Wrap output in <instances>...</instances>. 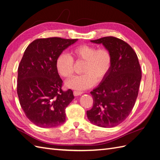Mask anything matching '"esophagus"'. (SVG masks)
<instances>
[{
    "label": "esophagus",
    "mask_w": 160,
    "mask_h": 160,
    "mask_svg": "<svg viewBox=\"0 0 160 160\" xmlns=\"http://www.w3.org/2000/svg\"><path fill=\"white\" fill-rule=\"evenodd\" d=\"M82 93H83V92H82V91H73V95H74V96L81 95Z\"/></svg>",
    "instance_id": "esophagus-1"
}]
</instances>
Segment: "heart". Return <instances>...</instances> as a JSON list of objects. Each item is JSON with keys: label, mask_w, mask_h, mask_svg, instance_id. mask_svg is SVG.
Returning <instances> with one entry per match:
<instances>
[{"label": "heart", "mask_w": 160, "mask_h": 160, "mask_svg": "<svg viewBox=\"0 0 160 160\" xmlns=\"http://www.w3.org/2000/svg\"><path fill=\"white\" fill-rule=\"evenodd\" d=\"M73 59L85 61L82 70L83 74L73 76L66 82L68 87L77 91L89 88L95 82H101L108 75L112 63V53L109 49L80 45L73 48L69 55L62 53L57 57L56 68L61 76L68 78L72 76Z\"/></svg>", "instance_id": "obj_1"}]
</instances>
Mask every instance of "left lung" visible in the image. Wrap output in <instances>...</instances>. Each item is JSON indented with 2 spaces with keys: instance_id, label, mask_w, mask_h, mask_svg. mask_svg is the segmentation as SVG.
I'll return each instance as SVG.
<instances>
[{
  "instance_id": "obj_1",
  "label": "left lung",
  "mask_w": 160,
  "mask_h": 160,
  "mask_svg": "<svg viewBox=\"0 0 160 160\" xmlns=\"http://www.w3.org/2000/svg\"><path fill=\"white\" fill-rule=\"evenodd\" d=\"M91 42L109 49L112 63L108 75L91 92L93 106L87 115L92 124L112 128L124 121L132 111L138 96L141 69L136 52L124 40L107 36Z\"/></svg>"
}]
</instances>
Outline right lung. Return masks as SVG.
<instances>
[{
	"label": "right lung",
	"mask_w": 160,
	"mask_h": 160,
	"mask_svg": "<svg viewBox=\"0 0 160 160\" xmlns=\"http://www.w3.org/2000/svg\"><path fill=\"white\" fill-rule=\"evenodd\" d=\"M78 39L39 38L26 48L18 68L17 92L26 117L42 128L65 121V108L74 99L73 91H63L56 68L61 52Z\"/></svg>",
	"instance_id": "add662e5"
}]
</instances>
